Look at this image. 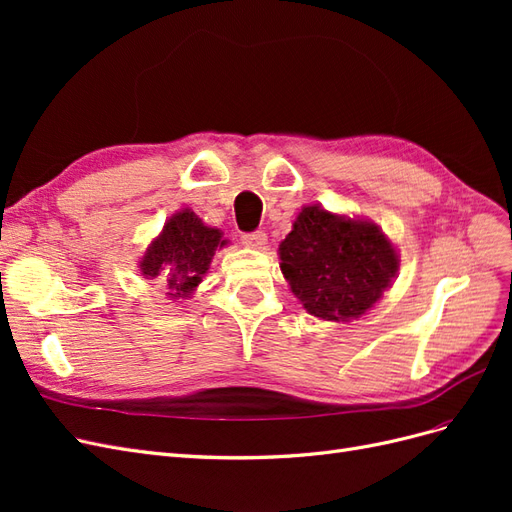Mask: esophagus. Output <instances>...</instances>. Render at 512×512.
<instances>
[{
  "label": "esophagus",
  "mask_w": 512,
  "mask_h": 512,
  "mask_svg": "<svg viewBox=\"0 0 512 512\" xmlns=\"http://www.w3.org/2000/svg\"><path fill=\"white\" fill-rule=\"evenodd\" d=\"M241 243L245 247H252V250H262L267 245V232L265 230H254V232H243Z\"/></svg>",
  "instance_id": "esophagus-1"
}]
</instances>
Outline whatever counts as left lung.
I'll return each instance as SVG.
<instances>
[{"mask_svg":"<svg viewBox=\"0 0 512 512\" xmlns=\"http://www.w3.org/2000/svg\"><path fill=\"white\" fill-rule=\"evenodd\" d=\"M282 273L309 314L324 320L359 318L391 286L393 245L367 222L305 207L280 245Z\"/></svg>","mask_w":512,"mask_h":512,"instance_id":"1","label":"left lung"}]
</instances>
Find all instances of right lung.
<instances>
[{
	"label": "right lung",
	"mask_w": 512,
	"mask_h": 512,
	"mask_svg": "<svg viewBox=\"0 0 512 512\" xmlns=\"http://www.w3.org/2000/svg\"><path fill=\"white\" fill-rule=\"evenodd\" d=\"M224 245L218 228L205 226L185 209L164 224L162 235L141 260V269L147 280L160 275L170 297H188L203 282L215 250Z\"/></svg>",
	"instance_id": "obj_1"
}]
</instances>
